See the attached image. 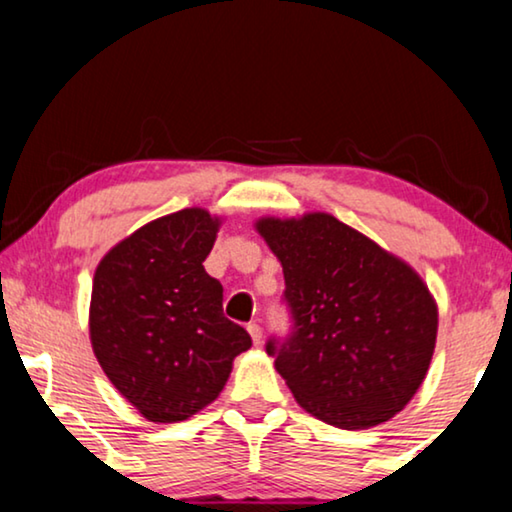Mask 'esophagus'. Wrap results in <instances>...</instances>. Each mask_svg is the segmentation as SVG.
Returning a JSON list of instances; mask_svg holds the SVG:
<instances>
[{"mask_svg":"<svg viewBox=\"0 0 512 512\" xmlns=\"http://www.w3.org/2000/svg\"><path fill=\"white\" fill-rule=\"evenodd\" d=\"M247 331L251 335V340H254V345H261V342H263V328H261V324L251 321V324L247 326Z\"/></svg>","mask_w":512,"mask_h":512,"instance_id":"esophagus-1","label":"esophagus"}]
</instances>
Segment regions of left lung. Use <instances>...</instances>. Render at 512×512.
<instances>
[{
    "label": "left lung",
    "mask_w": 512,
    "mask_h": 512,
    "mask_svg": "<svg viewBox=\"0 0 512 512\" xmlns=\"http://www.w3.org/2000/svg\"><path fill=\"white\" fill-rule=\"evenodd\" d=\"M284 270L291 331L265 342L291 394L321 422L368 429L422 387L438 310L422 277L331 214L261 219Z\"/></svg>",
    "instance_id": "left-lung-1"
}]
</instances>
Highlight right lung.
I'll return each instance as SVG.
<instances>
[{"mask_svg": "<svg viewBox=\"0 0 512 512\" xmlns=\"http://www.w3.org/2000/svg\"><path fill=\"white\" fill-rule=\"evenodd\" d=\"M219 223L200 207L167 214L118 242L95 270L93 352L149 422H184L212 403L235 356L251 347L202 265Z\"/></svg>", "mask_w": 512, "mask_h": 512, "instance_id": "1", "label": "right lung"}]
</instances>
